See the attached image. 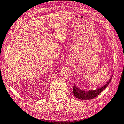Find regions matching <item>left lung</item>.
I'll list each match as a JSON object with an SVG mask.
<instances>
[{
    "mask_svg": "<svg viewBox=\"0 0 124 124\" xmlns=\"http://www.w3.org/2000/svg\"><path fill=\"white\" fill-rule=\"evenodd\" d=\"M112 77V75H111V78H110L109 81H108L104 86L97 88L95 90H91L89 91L81 90V89L78 88L76 86L75 84H74V86H73V93L76 97L80 100H91L94 99V97H95L101 93V92L103 91L107 87V86H108L111 80Z\"/></svg>",
    "mask_w": 124,
    "mask_h": 124,
    "instance_id": "left-lung-1",
    "label": "left lung"
}]
</instances>
